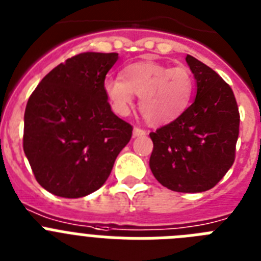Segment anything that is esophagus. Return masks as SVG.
<instances>
[{
	"mask_svg": "<svg viewBox=\"0 0 261 261\" xmlns=\"http://www.w3.org/2000/svg\"><path fill=\"white\" fill-rule=\"evenodd\" d=\"M146 134L147 131L140 127H134L133 130V137H143V135H146Z\"/></svg>",
	"mask_w": 261,
	"mask_h": 261,
	"instance_id": "34e87169",
	"label": "esophagus"
}]
</instances>
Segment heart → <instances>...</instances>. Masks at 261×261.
<instances>
[{
  "mask_svg": "<svg viewBox=\"0 0 261 261\" xmlns=\"http://www.w3.org/2000/svg\"><path fill=\"white\" fill-rule=\"evenodd\" d=\"M193 76L185 67H169L155 62L127 65L122 79H106L103 90L118 114L133 106V94L139 97V110L148 123L164 124L180 117L193 94Z\"/></svg>",
  "mask_w": 261,
  "mask_h": 261,
  "instance_id": "1",
  "label": "heart"
}]
</instances>
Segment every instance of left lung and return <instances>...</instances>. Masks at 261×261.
Returning <instances> with one entry per match:
<instances>
[{
  "label": "left lung",
  "mask_w": 261,
  "mask_h": 261,
  "mask_svg": "<svg viewBox=\"0 0 261 261\" xmlns=\"http://www.w3.org/2000/svg\"><path fill=\"white\" fill-rule=\"evenodd\" d=\"M185 60L196 79V99L173 122L149 134V168L163 187L199 193L218 184L234 164L240 117L230 85L193 56Z\"/></svg>",
  "instance_id": "left-lung-1"
}]
</instances>
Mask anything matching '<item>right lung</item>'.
Instances as JSON below:
<instances>
[{
    "mask_svg": "<svg viewBox=\"0 0 261 261\" xmlns=\"http://www.w3.org/2000/svg\"><path fill=\"white\" fill-rule=\"evenodd\" d=\"M118 54L84 52L43 77L24 110L23 151L49 193L79 198L105 184L133 126L112 112L103 90Z\"/></svg>",
    "mask_w": 261,
    "mask_h": 261,
    "instance_id": "right-lung-1",
    "label": "right lung"
}]
</instances>
